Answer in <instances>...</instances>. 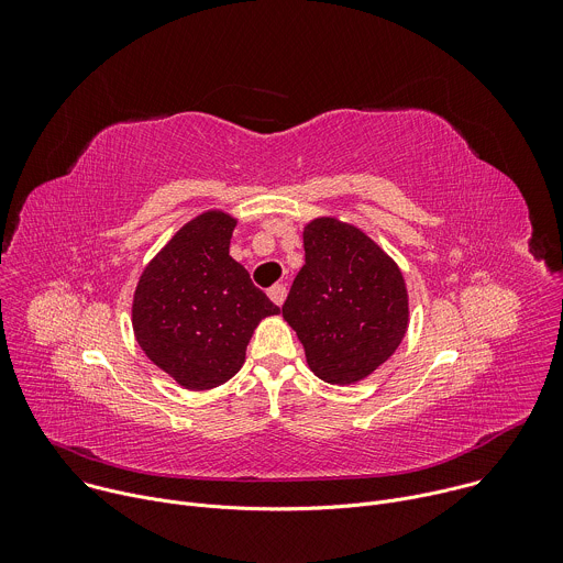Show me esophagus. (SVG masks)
<instances>
[{
    "instance_id": "esophagus-1",
    "label": "esophagus",
    "mask_w": 563,
    "mask_h": 563,
    "mask_svg": "<svg viewBox=\"0 0 563 563\" xmlns=\"http://www.w3.org/2000/svg\"><path fill=\"white\" fill-rule=\"evenodd\" d=\"M267 294H269V298H272L276 305H283L285 298H287V287H285V285H272V287L267 289Z\"/></svg>"
}]
</instances>
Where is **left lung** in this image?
Wrapping results in <instances>:
<instances>
[{"instance_id":"left-lung-1","label":"left lung","mask_w":563,"mask_h":563,"mask_svg":"<svg viewBox=\"0 0 563 563\" xmlns=\"http://www.w3.org/2000/svg\"><path fill=\"white\" fill-rule=\"evenodd\" d=\"M305 265L283 305L311 372L354 383L385 363L408 328V291L394 261L356 227L307 224Z\"/></svg>"}]
</instances>
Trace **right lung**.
Instances as JSON below:
<instances>
[{
    "label": "right lung",
    "mask_w": 563,
    "mask_h": 563,
    "mask_svg": "<svg viewBox=\"0 0 563 563\" xmlns=\"http://www.w3.org/2000/svg\"><path fill=\"white\" fill-rule=\"evenodd\" d=\"M233 227L227 213L198 216L151 261L135 289L140 347L189 389L229 380L245 363L258 320L280 311L229 256Z\"/></svg>",
    "instance_id": "obj_1"
}]
</instances>
